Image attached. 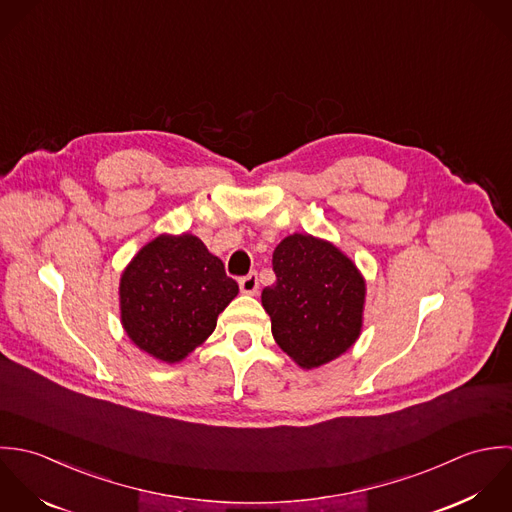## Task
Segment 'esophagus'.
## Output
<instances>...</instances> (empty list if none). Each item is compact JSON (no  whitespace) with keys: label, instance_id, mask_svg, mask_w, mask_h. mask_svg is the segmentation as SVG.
<instances>
[{"label":"esophagus","instance_id":"34e87169","mask_svg":"<svg viewBox=\"0 0 512 512\" xmlns=\"http://www.w3.org/2000/svg\"><path fill=\"white\" fill-rule=\"evenodd\" d=\"M239 289H241V293H245V295H255L257 289H259L257 273H249V275L241 277V279H239Z\"/></svg>","mask_w":512,"mask_h":512}]
</instances>
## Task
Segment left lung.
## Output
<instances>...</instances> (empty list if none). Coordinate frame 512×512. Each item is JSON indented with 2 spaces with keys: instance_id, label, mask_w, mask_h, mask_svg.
<instances>
[{
  "instance_id": "left-lung-1",
  "label": "left lung",
  "mask_w": 512,
  "mask_h": 512,
  "mask_svg": "<svg viewBox=\"0 0 512 512\" xmlns=\"http://www.w3.org/2000/svg\"><path fill=\"white\" fill-rule=\"evenodd\" d=\"M277 281L263 289L277 344L303 368L346 352L358 338L364 281L354 263L328 241L289 235L273 253Z\"/></svg>"
}]
</instances>
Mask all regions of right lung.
Masks as SVG:
<instances>
[{
    "label": "right lung",
    "instance_id": "obj_1",
    "mask_svg": "<svg viewBox=\"0 0 512 512\" xmlns=\"http://www.w3.org/2000/svg\"><path fill=\"white\" fill-rule=\"evenodd\" d=\"M237 293L221 259L198 237L160 235L120 279L122 324L138 348L172 364L204 342Z\"/></svg>",
    "mask_w": 512,
    "mask_h": 512
}]
</instances>
